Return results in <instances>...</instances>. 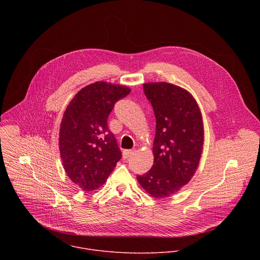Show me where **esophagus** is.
<instances>
[{"label": "esophagus", "instance_id": "obj_1", "mask_svg": "<svg viewBox=\"0 0 260 260\" xmlns=\"http://www.w3.org/2000/svg\"><path fill=\"white\" fill-rule=\"evenodd\" d=\"M134 153H135V150H124L123 151V158H128Z\"/></svg>", "mask_w": 260, "mask_h": 260}]
</instances>
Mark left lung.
Returning <instances> with one entry per match:
<instances>
[{"label":"left lung","instance_id":"1","mask_svg":"<svg viewBox=\"0 0 260 260\" xmlns=\"http://www.w3.org/2000/svg\"><path fill=\"white\" fill-rule=\"evenodd\" d=\"M143 89L156 119L154 161L151 170L137 179L148 193L164 199L178 192L198 169L204 145L203 118L187 90L167 82L145 83Z\"/></svg>","mask_w":260,"mask_h":260}]
</instances>
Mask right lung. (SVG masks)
I'll return each mask as SVG.
<instances>
[{"mask_svg":"<svg viewBox=\"0 0 260 260\" xmlns=\"http://www.w3.org/2000/svg\"><path fill=\"white\" fill-rule=\"evenodd\" d=\"M126 86L94 82L82 88L67 107L59 128V151L68 177L85 191L102 186L121 158L108 117Z\"/></svg>","mask_w":260,"mask_h":260,"instance_id":"right-lung-1","label":"right lung"}]
</instances>
